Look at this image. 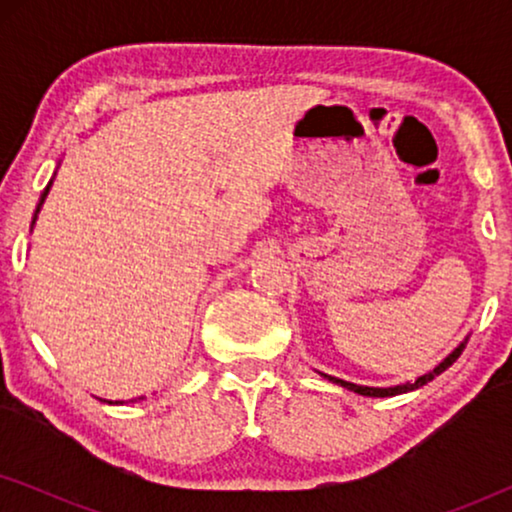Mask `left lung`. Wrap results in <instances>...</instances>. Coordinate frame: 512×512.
<instances>
[{
    "label": "left lung",
    "instance_id": "8db88e82",
    "mask_svg": "<svg viewBox=\"0 0 512 512\" xmlns=\"http://www.w3.org/2000/svg\"><path fill=\"white\" fill-rule=\"evenodd\" d=\"M466 342H468V335L464 338V342H459L457 347L452 349L450 354L445 356L443 361L438 363L436 368L433 370H429V373H424L422 377H417L415 382H405V384H396V387H363V384H354V382H347V380H340V377H333V375H326V373H317L324 377V380H328V382H333V384H338V387H342V389H349V391H354V394H361V396H370V398H387V396H398V394H408V391H415V389H419V387H424L426 382H431L433 377L436 375H440L443 373V370H447L452 366L454 361L459 359L461 356V352H464V347H466Z\"/></svg>",
    "mask_w": 512,
    "mask_h": 512
}]
</instances>
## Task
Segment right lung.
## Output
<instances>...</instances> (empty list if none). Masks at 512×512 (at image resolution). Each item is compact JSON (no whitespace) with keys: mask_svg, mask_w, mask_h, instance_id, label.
Listing matches in <instances>:
<instances>
[{"mask_svg":"<svg viewBox=\"0 0 512 512\" xmlns=\"http://www.w3.org/2000/svg\"><path fill=\"white\" fill-rule=\"evenodd\" d=\"M53 179H55V174H53ZM53 179L48 181V186L44 188V193H41V198H39V202H37V209H34V219H32V228H34V223H37V216H39V212H41V205H44V200H46L48 191H51V186H53ZM32 228H30V233H32ZM100 401L109 403V405H123V403H125V401H107V398H100ZM132 401H144V396H139V398H132ZM132 401H130V403H132Z\"/></svg>","mask_w":512,"mask_h":512,"instance_id":"1","label":"right lung"}]
</instances>
